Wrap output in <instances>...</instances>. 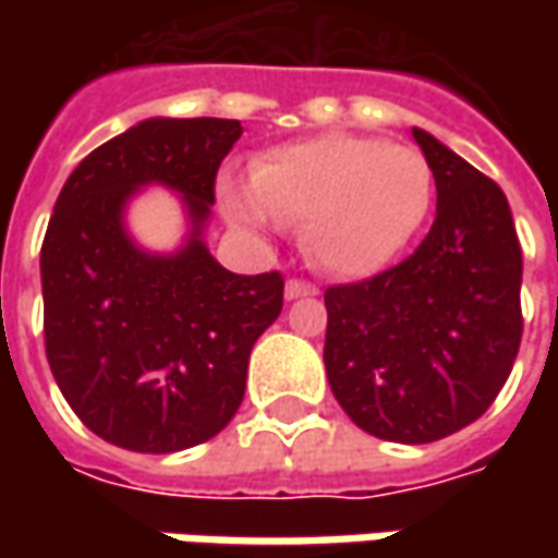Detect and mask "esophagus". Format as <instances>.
Returning a JSON list of instances; mask_svg holds the SVG:
<instances>
[{"label": "esophagus", "mask_w": 558, "mask_h": 558, "mask_svg": "<svg viewBox=\"0 0 558 558\" xmlns=\"http://www.w3.org/2000/svg\"><path fill=\"white\" fill-rule=\"evenodd\" d=\"M316 289L311 282H301V279H289L286 282V301H298V298H313Z\"/></svg>", "instance_id": "1"}]
</instances>
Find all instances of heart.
I'll return each mask as SVG.
<instances>
[{
	"label": "heart",
	"mask_w": 558,
	"mask_h": 558,
	"mask_svg": "<svg viewBox=\"0 0 558 558\" xmlns=\"http://www.w3.org/2000/svg\"><path fill=\"white\" fill-rule=\"evenodd\" d=\"M432 167L413 145L329 133L291 142L251 163L247 192L223 185V214L247 235L301 223V247L332 276L385 269L425 223Z\"/></svg>",
	"instance_id": "b5f03b06"
}]
</instances>
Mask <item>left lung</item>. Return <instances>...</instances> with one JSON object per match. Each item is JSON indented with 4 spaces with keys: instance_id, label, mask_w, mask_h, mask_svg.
<instances>
[{
    "instance_id": "1",
    "label": "left lung",
    "mask_w": 558,
    "mask_h": 558,
    "mask_svg": "<svg viewBox=\"0 0 558 558\" xmlns=\"http://www.w3.org/2000/svg\"><path fill=\"white\" fill-rule=\"evenodd\" d=\"M438 189L422 245L326 291V375L354 425L395 444L465 428L500 395L522 341V247L504 189L413 126Z\"/></svg>"
}]
</instances>
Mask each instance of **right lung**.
<instances>
[{
    "label": "right lung",
    "instance_id": "obj_1",
    "mask_svg": "<svg viewBox=\"0 0 558 558\" xmlns=\"http://www.w3.org/2000/svg\"><path fill=\"white\" fill-rule=\"evenodd\" d=\"M239 120L148 118L76 163L43 239L46 356L80 422L136 453H177L235 416L247 356L282 313V276H239L204 245L214 180ZM145 184L184 202L177 252H148L125 229Z\"/></svg>",
    "mask_w": 558,
    "mask_h": 558
}]
</instances>
